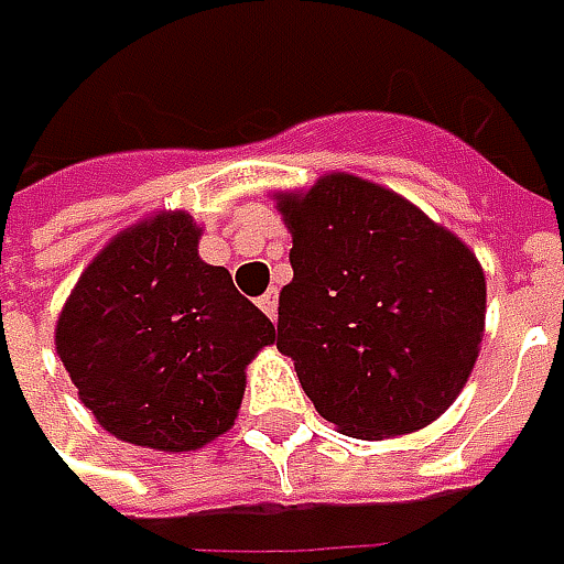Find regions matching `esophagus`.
<instances>
[{
    "instance_id": "obj_1",
    "label": "esophagus",
    "mask_w": 564,
    "mask_h": 564,
    "mask_svg": "<svg viewBox=\"0 0 564 564\" xmlns=\"http://www.w3.org/2000/svg\"><path fill=\"white\" fill-rule=\"evenodd\" d=\"M257 304H260V311L270 316V319H275V314H279V292H275V289H270V292L263 294Z\"/></svg>"
}]
</instances>
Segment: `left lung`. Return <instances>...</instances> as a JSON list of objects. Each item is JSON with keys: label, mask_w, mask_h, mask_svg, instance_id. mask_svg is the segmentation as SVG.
<instances>
[{"label": "left lung", "mask_w": 564, "mask_h": 564, "mask_svg": "<svg viewBox=\"0 0 564 564\" xmlns=\"http://www.w3.org/2000/svg\"><path fill=\"white\" fill-rule=\"evenodd\" d=\"M292 231L279 351L319 417L358 440L417 433L458 399L480 355L484 267L389 187L329 172L272 194Z\"/></svg>", "instance_id": "obj_1"}]
</instances>
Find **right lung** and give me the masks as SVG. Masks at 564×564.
I'll list each match as a JSON object with an SVG mask.
<instances>
[{
	"label": "right lung",
	"instance_id": "right-lung-1",
	"mask_svg": "<svg viewBox=\"0 0 564 564\" xmlns=\"http://www.w3.org/2000/svg\"><path fill=\"white\" fill-rule=\"evenodd\" d=\"M185 209L119 231L80 272L55 355L102 430L156 452H194L231 430L248 364L275 326L200 260Z\"/></svg>",
	"mask_w": 564,
	"mask_h": 564
}]
</instances>
